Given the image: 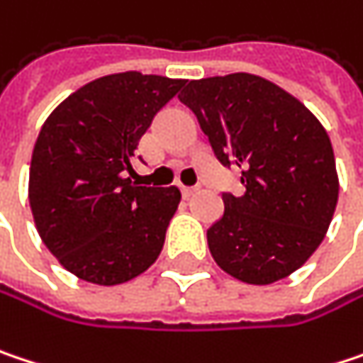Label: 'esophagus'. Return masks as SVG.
<instances>
[{
	"mask_svg": "<svg viewBox=\"0 0 363 363\" xmlns=\"http://www.w3.org/2000/svg\"><path fill=\"white\" fill-rule=\"evenodd\" d=\"M199 191V186H182V195L184 197H191V195H195Z\"/></svg>",
	"mask_w": 363,
	"mask_h": 363,
	"instance_id": "esophagus-1",
	"label": "esophagus"
}]
</instances>
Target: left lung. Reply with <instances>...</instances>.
<instances>
[{"label": "left lung", "instance_id": "left-lung-1", "mask_svg": "<svg viewBox=\"0 0 363 363\" xmlns=\"http://www.w3.org/2000/svg\"><path fill=\"white\" fill-rule=\"evenodd\" d=\"M179 97L245 184L241 197L222 193L224 216L208 228L216 264L247 284L286 279L324 241L337 208L328 133L297 97L247 72L189 81Z\"/></svg>", "mask_w": 363, "mask_h": 363}]
</instances>
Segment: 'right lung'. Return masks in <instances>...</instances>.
Returning a JSON list of instances; mask_svg holds the SVG:
<instances>
[{
	"label": "right lung",
	"instance_id": "1",
	"mask_svg": "<svg viewBox=\"0 0 363 363\" xmlns=\"http://www.w3.org/2000/svg\"><path fill=\"white\" fill-rule=\"evenodd\" d=\"M182 84L157 74H108L68 95L41 126L28 201L41 241L74 277L114 286L157 259L181 191L141 186L130 160Z\"/></svg>",
	"mask_w": 363,
	"mask_h": 363
}]
</instances>
